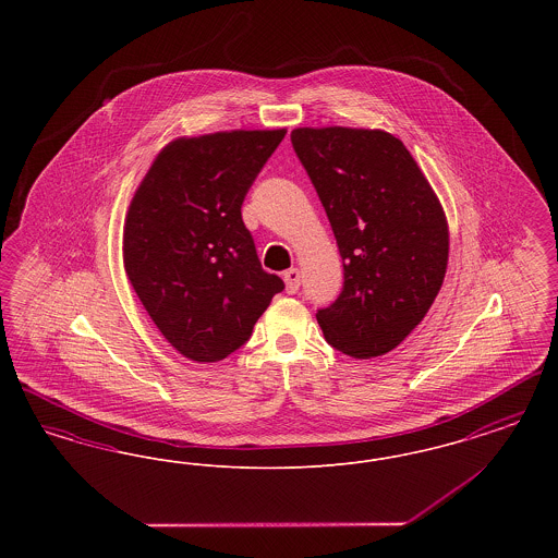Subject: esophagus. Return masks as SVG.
Masks as SVG:
<instances>
[{"label":"esophagus","instance_id":"34e87169","mask_svg":"<svg viewBox=\"0 0 558 558\" xmlns=\"http://www.w3.org/2000/svg\"><path fill=\"white\" fill-rule=\"evenodd\" d=\"M282 278H284V284H287V292H289V294H294V292L299 291V284H301V271H299L296 267L287 269Z\"/></svg>","mask_w":558,"mask_h":558}]
</instances>
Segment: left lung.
<instances>
[{
	"label": "left lung",
	"instance_id": "obj_1",
	"mask_svg": "<svg viewBox=\"0 0 558 558\" xmlns=\"http://www.w3.org/2000/svg\"><path fill=\"white\" fill-rule=\"evenodd\" d=\"M291 142L328 215L345 282L316 314L324 339L368 360L423 322L444 284L450 230L403 142L383 130L296 128Z\"/></svg>",
	"mask_w": 558,
	"mask_h": 558
}]
</instances>
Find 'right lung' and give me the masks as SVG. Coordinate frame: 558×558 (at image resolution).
Wrapping results in <instances>:
<instances>
[{
    "mask_svg": "<svg viewBox=\"0 0 558 558\" xmlns=\"http://www.w3.org/2000/svg\"><path fill=\"white\" fill-rule=\"evenodd\" d=\"M287 130H232L169 142L133 194L123 266L160 335L211 364L244 345L284 289L259 264L242 201Z\"/></svg>",
    "mask_w": 558,
    "mask_h": 558,
    "instance_id": "right-lung-1",
    "label": "right lung"
}]
</instances>
